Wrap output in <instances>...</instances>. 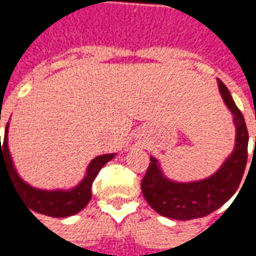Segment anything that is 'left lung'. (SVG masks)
<instances>
[{"label":"left lung","instance_id":"8db88e82","mask_svg":"<svg viewBox=\"0 0 256 256\" xmlns=\"http://www.w3.org/2000/svg\"><path fill=\"white\" fill-rule=\"evenodd\" d=\"M220 97L233 115L236 128L234 146L220 168L198 181H174L163 172L159 159L150 156V163L141 190L145 200L158 214L178 220L203 218L214 212L236 193L247 164L248 132L244 116L233 101L230 92L216 79ZM256 148V137H255Z\"/></svg>","mask_w":256,"mask_h":256}]
</instances>
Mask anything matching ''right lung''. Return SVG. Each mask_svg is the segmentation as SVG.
<instances>
[{
    "instance_id": "right-lung-1",
    "label": "right lung",
    "mask_w": 256,
    "mask_h": 256,
    "mask_svg": "<svg viewBox=\"0 0 256 256\" xmlns=\"http://www.w3.org/2000/svg\"><path fill=\"white\" fill-rule=\"evenodd\" d=\"M8 133L9 122L5 128L2 146L0 142V170L1 167H4L8 172L16 192L23 198L26 206H28V210L36 211L38 214L53 216V218H66V216L78 214L84 206H88L92 198V185H93L96 176L98 174L101 167L106 166L108 162L116 156V154L96 156L86 167L84 178L75 186L56 189L36 188L31 184L26 182L24 180L20 177L19 172L16 170L10 150H9Z\"/></svg>"
}]
</instances>
